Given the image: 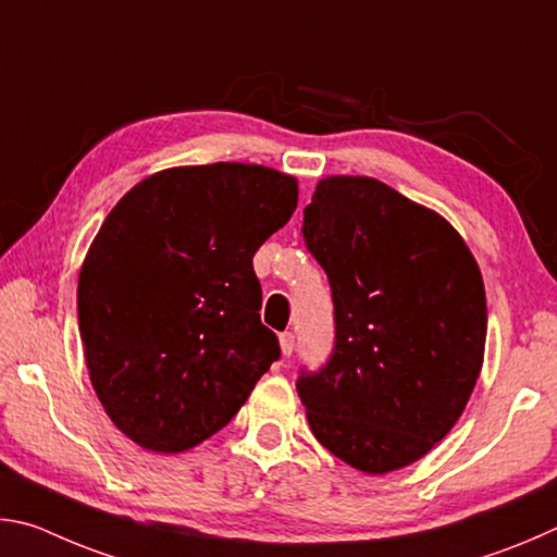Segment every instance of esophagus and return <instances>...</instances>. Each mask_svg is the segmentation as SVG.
I'll return each instance as SVG.
<instances>
[{
	"label": "esophagus",
	"mask_w": 557,
	"mask_h": 557,
	"mask_svg": "<svg viewBox=\"0 0 557 557\" xmlns=\"http://www.w3.org/2000/svg\"><path fill=\"white\" fill-rule=\"evenodd\" d=\"M278 345H281V355L290 357L294 355V347H296V335L294 333H284L278 337Z\"/></svg>",
	"instance_id": "obj_1"
}]
</instances>
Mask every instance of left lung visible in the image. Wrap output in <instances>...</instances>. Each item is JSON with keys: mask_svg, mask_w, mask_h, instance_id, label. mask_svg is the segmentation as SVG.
<instances>
[{"mask_svg": "<svg viewBox=\"0 0 557 557\" xmlns=\"http://www.w3.org/2000/svg\"><path fill=\"white\" fill-rule=\"evenodd\" d=\"M304 237L330 278L335 349L298 396L318 443L364 474L453 431L484 362L482 271L450 222L369 175L318 181Z\"/></svg>", "mask_w": 557, "mask_h": 557, "instance_id": "left-lung-1", "label": "left lung"}]
</instances>
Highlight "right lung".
Wrapping results in <instances>:
<instances>
[{
	"label": "right lung",
	"mask_w": 557,
	"mask_h": 557,
	"mask_svg": "<svg viewBox=\"0 0 557 557\" xmlns=\"http://www.w3.org/2000/svg\"><path fill=\"white\" fill-rule=\"evenodd\" d=\"M296 205L294 175L220 161L153 173L104 218L77 323L104 413L144 450L208 441L278 359L251 257Z\"/></svg>",
	"instance_id": "1"
}]
</instances>
